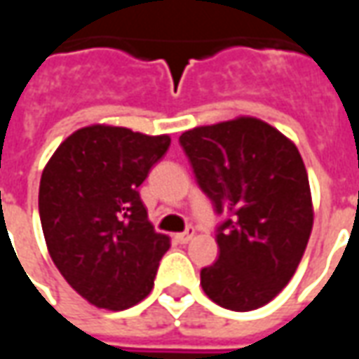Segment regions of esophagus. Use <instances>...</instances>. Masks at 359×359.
<instances>
[{"label": "esophagus", "mask_w": 359, "mask_h": 359, "mask_svg": "<svg viewBox=\"0 0 359 359\" xmlns=\"http://www.w3.org/2000/svg\"><path fill=\"white\" fill-rule=\"evenodd\" d=\"M192 236H194V226H188L184 233L175 234V241L179 242V244H188V242L192 241Z\"/></svg>", "instance_id": "1"}]
</instances>
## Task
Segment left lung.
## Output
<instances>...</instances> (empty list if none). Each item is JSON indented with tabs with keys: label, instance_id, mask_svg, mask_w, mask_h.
Listing matches in <instances>:
<instances>
[{
	"label": "left lung",
	"instance_id": "left-lung-1",
	"mask_svg": "<svg viewBox=\"0 0 359 359\" xmlns=\"http://www.w3.org/2000/svg\"><path fill=\"white\" fill-rule=\"evenodd\" d=\"M179 142L198 187L225 215L217 262L200 273L203 292L233 311L262 308L292 278L313 226L300 151L254 117L198 126Z\"/></svg>",
	"mask_w": 359,
	"mask_h": 359
}]
</instances>
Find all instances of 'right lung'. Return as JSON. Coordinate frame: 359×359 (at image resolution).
Here are the masks:
<instances>
[{
	"instance_id": "right-lung-1",
	"label": "right lung",
	"mask_w": 359,
	"mask_h": 359,
	"mask_svg": "<svg viewBox=\"0 0 359 359\" xmlns=\"http://www.w3.org/2000/svg\"><path fill=\"white\" fill-rule=\"evenodd\" d=\"M169 146L167 134L84 126L43 169L38 210L50 256L97 308H133L154 288L169 236L154 231L138 187Z\"/></svg>"
}]
</instances>
